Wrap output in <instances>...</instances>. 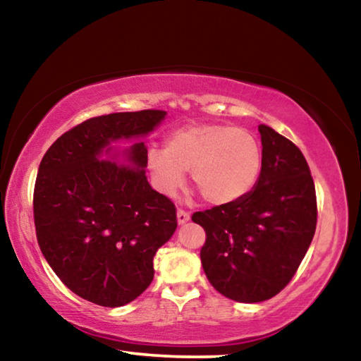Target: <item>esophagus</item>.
<instances>
[{
    "instance_id": "1",
    "label": "esophagus",
    "mask_w": 361,
    "mask_h": 361,
    "mask_svg": "<svg viewBox=\"0 0 361 361\" xmlns=\"http://www.w3.org/2000/svg\"><path fill=\"white\" fill-rule=\"evenodd\" d=\"M176 218H178V223L180 224H185L186 221H189V218H191V215H189L186 210L178 209V212H176Z\"/></svg>"
}]
</instances>
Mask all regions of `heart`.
<instances>
[{"instance_id":"b5f03b06","label":"heart","mask_w":361,"mask_h":361,"mask_svg":"<svg viewBox=\"0 0 361 361\" xmlns=\"http://www.w3.org/2000/svg\"><path fill=\"white\" fill-rule=\"evenodd\" d=\"M262 151L252 132L229 124L200 122L173 129L166 148L151 146L146 154L151 180L172 195L183 186L185 172L205 202L228 205L252 191L261 173Z\"/></svg>"}]
</instances>
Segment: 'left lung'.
Listing matches in <instances>:
<instances>
[{"label":"left lung","instance_id":"obj_1","mask_svg":"<svg viewBox=\"0 0 361 361\" xmlns=\"http://www.w3.org/2000/svg\"><path fill=\"white\" fill-rule=\"evenodd\" d=\"M258 130L262 162L253 191L191 216L205 231L200 261L207 279L239 302H261L282 291L317 228L315 185L301 149L269 126Z\"/></svg>","mask_w":361,"mask_h":361}]
</instances>
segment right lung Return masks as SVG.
<instances>
[{"label":"right lung","mask_w":361,"mask_h":361,"mask_svg":"<svg viewBox=\"0 0 361 361\" xmlns=\"http://www.w3.org/2000/svg\"><path fill=\"white\" fill-rule=\"evenodd\" d=\"M162 109L81 122L51 145L33 192L36 239L57 277L87 301L119 307L148 288L152 258L176 229V209L146 180L145 143L124 161H99L109 142L146 135Z\"/></svg>","instance_id":"obj_1"}]
</instances>
